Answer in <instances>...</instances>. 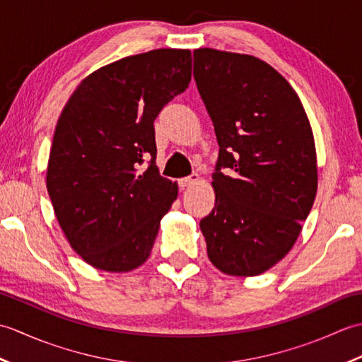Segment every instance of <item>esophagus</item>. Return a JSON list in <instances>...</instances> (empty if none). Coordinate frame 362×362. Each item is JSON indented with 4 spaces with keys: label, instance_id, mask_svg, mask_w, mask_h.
<instances>
[{
    "label": "esophagus",
    "instance_id": "34e87169",
    "mask_svg": "<svg viewBox=\"0 0 362 362\" xmlns=\"http://www.w3.org/2000/svg\"><path fill=\"white\" fill-rule=\"evenodd\" d=\"M201 180V177H199V174H191V175H187V177H183V179H180V187H193V185H196V183Z\"/></svg>",
    "mask_w": 362,
    "mask_h": 362
}]
</instances>
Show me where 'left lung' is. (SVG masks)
I'll use <instances>...</instances> for the list:
<instances>
[{
    "instance_id": "obj_1",
    "label": "left lung",
    "mask_w": 362,
    "mask_h": 362,
    "mask_svg": "<svg viewBox=\"0 0 362 362\" xmlns=\"http://www.w3.org/2000/svg\"><path fill=\"white\" fill-rule=\"evenodd\" d=\"M194 79L219 144L206 253L221 272L255 276L286 257L316 199L310 119L291 83L249 54L194 49Z\"/></svg>"
}]
</instances>
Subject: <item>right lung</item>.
I'll use <instances>...</instances> for the list:
<instances>
[{
	"label": "right lung",
	"instance_id": "add662e5",
	"mask_svg": "<svg viewBox=\"0 0 362 362\" xmlns=\"http://www.w3.org/2000/svg\"><path fill=\"white\" fill-rule=\"evenodd\" d=\"M189 81V49L135 54L88 74L60 113L46 188L68 243L99 271H134L151 255L179 194L156 166L153 119Z\"/></svg>",
	"mask_w": 362,
	"mask_h": 362
}]
</instances>
